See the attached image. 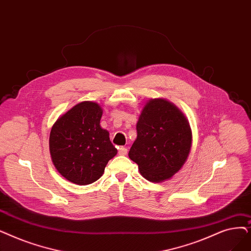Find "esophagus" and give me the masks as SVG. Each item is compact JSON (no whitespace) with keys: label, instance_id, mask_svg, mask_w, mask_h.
I'll return each mask as SVG.
<instances>
[{"label":"esophagus","instance_id":"obj_1","mask_svg":"<svg viewBox=\"0 0 251 251\" xmlns=\"http://www.w3.org/2000/svg\"><path fill=\"white\" fill-rule=\"evenodd\" d=\"M127 148H124V147H120L119 148V154L120 155H122V156H124V155H126L127 154Z\"/></svg>","mask_w":251,"mask_h":251}]
</instances>
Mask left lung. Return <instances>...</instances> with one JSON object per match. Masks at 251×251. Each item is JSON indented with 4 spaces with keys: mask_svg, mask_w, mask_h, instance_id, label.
I'll return each mask as SVG.
<instances>
[{
    "mask_svg": "<svg viewBox=\"0 0 251 251\" xmlns=\"http://www.w3.org/2000/svg\"><path fill=\"white\" fill-rule=\"evenodd\" d=\"M136 131L128 156L145 178L154 182L170 178L184 164L192 132L188 120L176 105L165 100H151L139 116Z\"/></svg>",
    "mask_w": 251,
    "mask_h": 251,
    "instance_id": "left-lung-1",
    "label": "left lung"
}]
</instances>
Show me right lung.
Here are the masks:
<instances>
[{
    "instance_id": "add662e5",
    "label": "right lung",
    "mask_w": 251,
    "mask_h": 251,
    "mask_svg": "<svg viewBox=\"0 0 251 251\" xmlns=\"http://www.w3.org/2000/svg\"><path fill=\"white\" fill-rule=\"evenodd\" d=\"M101 107L91 101L75 104L54 123L49 138L52 162L63 177L77 184L99 179L117 154L100 127Z\"/></svg>"
}]
</instances>
